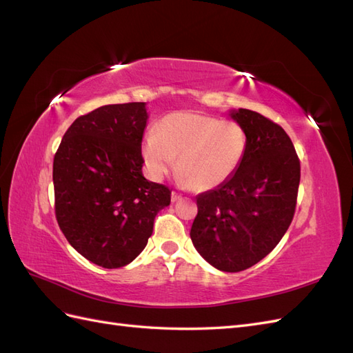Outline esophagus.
Instances as JSON below:
<instances>
[{"instance_id":"esophagus-1","label":"esophagus","mask_w":353,"mask_h":353,"mask_svg":"<svg viewBox=\"0 0 353 353\" xmlns=\"http://www.w3.org/2000/svg\"><path fill=\"white\" fill-rule=\"evenodd\" d=\"M170 197H172V201H176V200L183 199V196H181L179 193H176V191H172V194H170Z\"/></svg>"}]
</instances>
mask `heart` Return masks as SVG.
<instances>
[{
	"label": "heart",
	"mask_w": 353,
	"mask_h": 353,
	"mask_svg": "<svg viewBox=\"0 0 353 353\" xmlns=\"http://www.w3.org/2000/svg\"><path fill=\"white\" fill-rule=\"evenodd\" d=\"M245 150L248 134L240 123L184 110L157 123L143 144V157L153 179L170 172L178 159L181 179L196 191H209L237 172Z\"/></svg>",
	"instance_id": "obj_1"
}]
</instances>
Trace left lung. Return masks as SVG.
I'll use <instances>...</instances> for the list:
<instances>
[{"label": "left lung", "instance_id": "left-lung-1", "mask_svg": "<svg viewBox=\"0 0 353 353\" xmlns=\"http://www.w3.org/2000/svg\"><path fill=\"white\" fill-rule=\"evenodd\" d=\"M231 116L248 134V150L227 183L197 196L190 236L210 265L239 272L271 253L290 227L301 160L279 123L249 109Z\"/></svg>", "mask_w": 353, "mask_h": 353}]
</instances>
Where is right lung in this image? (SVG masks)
<instances>
[{"label":"right lung","instance_id":"1","mask_svg":"<svg viewBox=\"0 0 353 353\" xmlns=\"http://www.w3.org/2000/svg\"><path fill=\"white\" fill-rule=\"evenodd\" d=\"M144 103L109 104L74 121L52 163L61 232L85 259L121 268L143 252L170 190L143 176Z\"/></svg>","mask_w":353,"mask_h":353}]
</instances>
